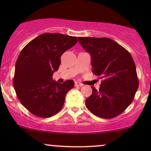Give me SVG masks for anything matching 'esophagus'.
Instances as JSON below:
<instances>
[{"mask_svg": "<svg viewBox=\"0 0 151 151\" xmlns=\"http://www.w3.org/2000/svg\"><path fill=\"white\" fill-rule=\"evenodd\" d=\"M75 86H83V84L80 83V82H75Z\"/></svg>", "mask_w": 151, "mask_h": 151, "instance_id": "esophagus-1", "label": "esophagus"}]
</instances>
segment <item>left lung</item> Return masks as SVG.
Instances as JSON below:
<instances>
[{
    "instance_id": "left-lung-1",
    "label": "left lung",
    "mask_w": 151,
    "mask_h": 151,
    "mask_svg": "<svg viewBox=\"0 0 151 151\" xmlns=\"http://www.w3.org/2000/svg\"><path fill=\"white\" fill-rule=\"evenodd\" d=\"M78 41L91 56L92 72L102 80L99 90L91 86L86 107L101 118L117 117L133 102L139 86L133 58L110 38L78 37Z\"/></svg>"
}]
</instances>
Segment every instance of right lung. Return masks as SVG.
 <instances>
[{
	"instance_id": "1",
	"label": "right lung",
	"mask_w": 151,
	"mask_h": 151,
	"mask_svg": "<svg viewBox=\"0 0 151 151\" xmlns=\"http://www.w3.org/2000/svg\"><path fill=\"white\" fill-rule=\"evenodd\" d=\"M77 42V37L45 33L22 49L16 63L13 84L20 103L32 114L50 117L63 108L74 82L60 84L52 76L59 69L63 53Z\"/></svg>"
}]
</instances>
